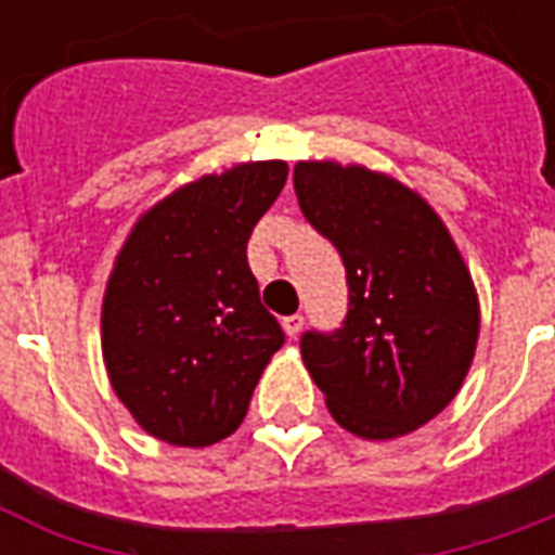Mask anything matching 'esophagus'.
Here are the masks:
<instances>
[{
    "instance_id": "obj_1",
    "label": "esophagus",
    "mask_w": 555,
    "mask_h": 555,
    "mask_svg": "<svg viewBox=\"0 0 555 555\" xmlns=\"http://www.w3.org/2000/svg\"><path fill=\"white\" fill-rule=\"evenodd\" d=\"M282 326H285V333H288L291 338H297L300 336V330H302V314H288V318H282Z\"/></svg>"
}]
</instances>
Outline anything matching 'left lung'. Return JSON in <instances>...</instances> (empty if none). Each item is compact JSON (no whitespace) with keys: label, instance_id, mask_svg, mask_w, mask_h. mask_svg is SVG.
<instances>
[{"label":"left lung","instance_id":"obj_1","mask_svg":"<svg viewBox=\"0 0 555 555\" xmlns=\"http://www.w3.org/2000/svg\"><path fill=\"white\" fill-rule=\"evenodd\" d=\"M294 190L348 273L345 324L302 333V362L341 428L362 440L404 437L457 396L473 365L469 270L434 207L389 175L297 163Z\"/></svg>","mask_w":555,"mask_h":555}]
</instances>
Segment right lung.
I'll list each match as a JSON object with an SVG mask.
<instances>
[{
  "label": "right lung",
  "instance_id": "1",
  "mask_svg": "<svg viewBox=\"0 0 555 555\" xmlns=\"http://www.w3.org/2000/svg\"><path fill=\"white\" fill-rule=\"evenodd\" d=\"M288 178L282 159L205 175L145 210L103 294V362L139 425L171 446L237 430L285 333L246 243Z\"/></svg>",
  "mask_w": 555,
  "mask_h": 555
}]
</instances>
